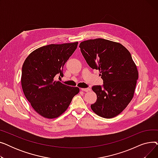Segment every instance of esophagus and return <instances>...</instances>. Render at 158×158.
I'll use <instances>...</instances> for the list:
<instances>
[{
    "label": "esophagus",
    "instance_id": "esophagus-1",
    "mask_svg": "<svg viewBox=\"0 0 158 158\" xmlns=\"http://www.w3.org/2000/svg\"><path fill=\"white\" fill-rule=\"evenodd\" d=\"M81 89L82 91H83V92H89V91L90 90L89 88H81Z\"/></svg>",
    "mask_w": 158,
    "mask_h": 158
}]
</instances>
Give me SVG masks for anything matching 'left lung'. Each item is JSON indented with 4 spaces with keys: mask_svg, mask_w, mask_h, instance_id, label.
I'll return each instance as SVG.
<instances>
[{
    "mask_svg": "<svg viewBox=\"0 0 158 158\" xmlns=\"http://www.w3.org/2000/svg\"><path fill=\"white\" fill-rule=\"evenodd\" d=\"M79 47L88 65L98 70L104 82L102 87H92L97 101L91 108L99 117H116L133 98L138 79L131 53L120 43L102 38L82 41Z\"/></svg>",
    "mask_w": 158,
    "mask_h": 158,
    "instance_id": "8db88e82",
    "label": "left lung"
}]
</instances>
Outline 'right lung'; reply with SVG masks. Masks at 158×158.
<instances>
[{
	"instance_id": "1",
	"label": "right lung",
	"mask_w": 158,
	"mask_h": 158,
	"mask_svg": "<svg viewBox=\"0 0 158 158\" xmlns=\"http://www.w3.org/2000/svg\"><path fill=\"white\" fill-rule=\"evenodd\" d=\"M78 42L51 44L32 51L25 60L21 84L23 94L35 111L41 117L57 118L66 110L73 97L79 92L55 80L63 76L65 63L77 48Z\"/></svg>"
}]
</instances>
